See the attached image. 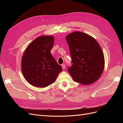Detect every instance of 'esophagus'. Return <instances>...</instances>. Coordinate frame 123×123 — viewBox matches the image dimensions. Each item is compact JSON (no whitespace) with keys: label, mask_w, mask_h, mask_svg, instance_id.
Here are the masks:
<instances>
[{"label":"esophagus","mask_w":123,"mask_h":123,"mask_svg":"<svg viewBox=\"0 0 123 123\" xmlns=\"http://www.w3.org/2000/svg\"><path fill=\"white\" fill-rule=\"evenodd\" d=\"M62 68L63 70H64V69L66 68V66H65V65L63 64V65H62Z\"/></svg>","instance_id":"1"}]
</instances>
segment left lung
<instances>
[{
  "instance_id": "left-lung-1",
  "label": "left lung",
  "mask_w": 123,
  "mask_h": 123,
  "mask_svg": "<svg viewBox=\"0 0 123 123\" xmlns=\"http://www.w3.org/2000/svg\"><path fill=\"white\" fill-rule=\"evenodd\" d=\"M72 66L68 71L73 80L83 85L97 80L103 73L104 56L99 44L91 36L75 32L66 36Z\"/></svg>"
}]
</instances>
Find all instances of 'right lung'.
<instances>
[{"label": "right lung", "mask_w": 123, "mask_h": 123, "mask_svg": "<svg viewBox=\"0 0 123 123\" xmlns=\"http://www.w3.org/2000/svg\"><path fill=\"white\" fill-rule=\"evenodd\" d=\"M54 42L53 36L37 38L26 49L21 60L22 73L29 83L37 87L53 84L62 71L50 51Z\"/></svg>", "instance_id": "right-lung-1"}]
</instances>
